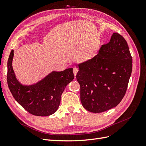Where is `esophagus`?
I'll return each mask as SVG.
<instances>
[{
    "instance_id": "1",
    "label": "esophagus",
    "mask_w": 146,
    "mask_h": 146,
    "mask_svg": "<svg viewBox=\"0 0 146 146\" xmlns=\"http://www.w3.org/2000/svg\"><path fill=\"white\" fill-rule=\"evenodd\" d=\"M73 73H74V76H76V74H77L78 72V68H76V67H73Z\"/></svg>"
}]
</instances>
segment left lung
I'll return each instance as SVG.
<instances>
[{
    "instance_id": "left-lung-1",
    "label": "left lung",
    "mask_w": 146,
    "mask_h": 146,
    "mask_svg": "<svg viewBox=\"0 0 146 146\" xmlns=\"http://www.w3.org/2000/svg\"><path fill=\"white\" fill-rule=\"evenodd\" d=\"M128 44L117 33L102 45L99 54L78 65L82 105L89 111L100 113L117 106L125 96L132 72Z\"/></svg>"
}]
</instances>
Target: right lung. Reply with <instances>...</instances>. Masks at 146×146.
<instances>
[{"label":"right lung","instance_id":"right-lung-1","mask_svg":"<svg viewBox=\"0 0 146 146\" xmlns=\"http://www.w3.org/2000/svg\"><path fill=\"white\" fill-rule=\"evenodd\" d=\"M13 50L7 62V83L10 91L17 102L29 113L36 116H48L56 111L60 103L61 96L74 79L73 68L63 72H53L39 83L29 86L19 83L15 76L12 62Z\"/></svg>","mask_w":146,"mask_h":146}]
</instances>
